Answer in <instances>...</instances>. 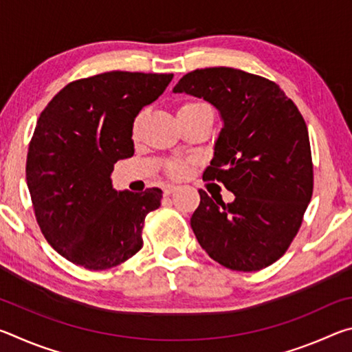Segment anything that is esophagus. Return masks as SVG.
<instances>
[{
	"label": "esophagus",
	"mask_w": 352,
	"mask_h": 352,
	"mask_svg": "<svg viewBox=\"0 0 352 352\" xmlns=\"http://www.w3.org/2000/svg\"><path fill=\"white\" fill-rule=\"evenodd\" d=\"M177 189H178V186H174V184H168V186L164 188L163 192H164V195H170V194H174Z\"/></svg>",
	"instance_id": "34e87169"
}]
</instances>
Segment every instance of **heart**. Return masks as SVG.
Segmentation results:
<instances>
[{
  "instance_id": "b5f03b06",
  "label": "heart",
  "mask_w": 352,
  "mask_h": 352,
  "mask_svg": "<svg viewBox=\"0 0 352 352\" xmlns=\"http://www.w3.org/2000/svg\"><path fill=\"white\" fill-rule=\"evenodd\" d=\"M204 107H208V105L201 104V102H188V104H184V105L182 107L180 111L197 110V109H204ZM135 132H136V126H135ZM186 172H188V166L184 164V163H172V164L169 166V174H170L172 177H175V178L183 177L184 174H186Z\"/></svg>"
}]
</instances>
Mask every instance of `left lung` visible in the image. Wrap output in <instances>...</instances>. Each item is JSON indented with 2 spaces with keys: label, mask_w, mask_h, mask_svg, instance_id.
Returning a JSON list of instances; mask_svg holds the SVG:
<instances>
[{
  "label": "left lung",
  "mask_w": 352,
  "mask_h": 352,
  "mask_svg": "<svg viewBox=\"0 0 352 352\" xmlns=\"http://www.w3.org/2000/svg\"><path fill=\"white\" fill-rule=\"evenodd\" d=\"M205 99L223 127L204 180L234 194L231 204L199 190L190 226L201 248L226 269L256 272L285 253L314 190L311 142L294 100L265 77L234 68L190 71L174 87Z\"/></svg>",
  "instance_id": "left-lung-1"
}]
</instances>
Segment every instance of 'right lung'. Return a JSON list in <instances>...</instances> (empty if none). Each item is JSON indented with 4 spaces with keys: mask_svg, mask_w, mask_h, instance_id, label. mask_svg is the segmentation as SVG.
<instances>
[{
    "mask_svg": "<svg viewBox=\"0 0 352 352\" xmlns=\"http://www.w3.org/2000/svg\"><path fill=\"white\" fill-rule=\"evenodd\" d=\"M172 77L110 71L68 83L41 111L26 182L45 239L73 264L105 270L141 250L144 219L163 192H118L111 172L135 152V118Z\"/></svg>",
    "mask_w": 352,
    "mask_h": 352,
    "instance_id": "right-lung-1",
    "label": "right lung"
}]
</instances>
